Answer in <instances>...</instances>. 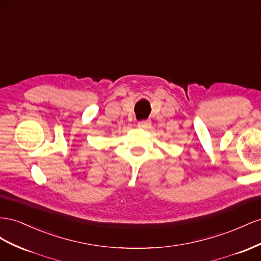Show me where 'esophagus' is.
<instances>
[{
	"label": "esophagus",
	"instance_id": "obj_1",
	"mask_svg": "<svg viewBox=\"0 0 261 261\" xmlns=\"http://www.w3.org/2000/svg\"><path fill=\"white\" fill-rule=\"evenodd\" d=\"M151 120H141L138 125L141 129H148L151 126Z\"/></svg>",
	"mask_w": 261,
	"mask_h": 261
}]
</instances>
